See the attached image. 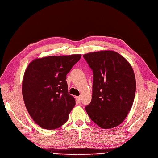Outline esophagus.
Wrapping results in <instances>:
<instances>
[{
    "label": "esophagus",
    "mask_w": 158,
    "mask_h": 158,
    "mask_svg": "<svg viewBox=\"0 0 158 158\" xmlns=\"http://www.w3.org/2000/svg\"><path fill=\"white\" fill-rule=\"evenodd\" d=\"M75 98H76V100H77V102L78 103H80V102H81V96H77V97H76Z\"/></svg>",
    "instance_id": "1"
}]
</instances>
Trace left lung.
Listing matches in <instances>:
<instances>
[{
    "label": "left lung",
    "mask_w": 158,
    "mask_h": 158,
    "mask_svg": "<svg viewBox=\"0 0 158 158\" xmlns=\"http://www.w3.org/2000/svg\"><path fill=\"white\" fill-rule=\"evenodd\" d=\"M93 72L92 100L85 107L90 119L103 129L120 125L133 106L135 74L125 58L113 51L83 55Z\"/></svg>",
    "instance_id": "1"
}]
</instances>
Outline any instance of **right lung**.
I'll use <instances>...</instances> for the list:
<instances>
[{
	"label": "right lung",
	"mask_w": 158,
	"mask_h": 158,
	"mask_svg": "<svg viewBox=\"0 0 158 158\" xmlns=\"http://www.w3.org/2000/svg\"><path fill=\"white\" fill-rule=\"evenodd\" d=\"M81 55L37 58L28 66L22 83L24 102L31 118L41 127L55 130L65 124L75 105L68 94L66 75Z\"/></svg>",
	"instance_id": "obj_1"
}]
</instances>
